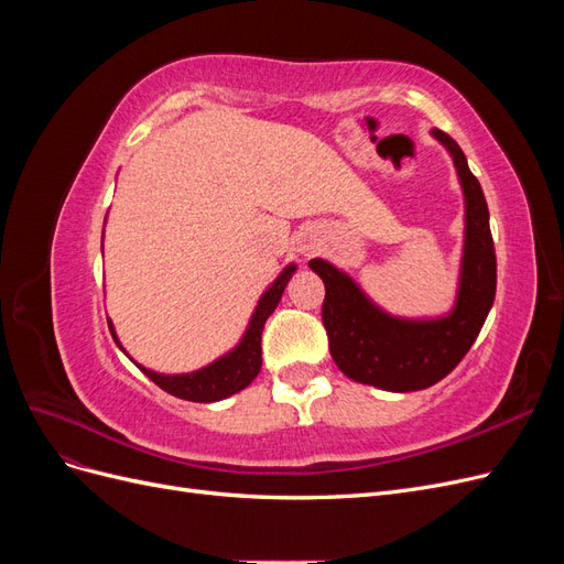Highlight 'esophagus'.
I'll use <instances>...</instances> for the list:
<instances>
[{
  "instance_id": "obj_1",
  "label": "esophagus",
  "mask_w": 564,
  "mask_h": 564,
  "mask_svg": "<svg viewBox=\"0 0 564 564\" xmlns=\"http://www.w3.org/2000/svg\"><path fill=\"white\" fill-rule=\"evenodd\" d=\"M301 251H303V253H305V251H308V249H301Z\"/></svg>"
}]
</instances>
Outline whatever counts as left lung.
I'll list each match as a JSON object with an SVG mask.
<instances>
[{
	"label": "left lung",
	"mask_w": 564,
	"mask_h": 564,
	"mask_svg": "<svg viewBox=\"0 0 564 564\" xmlns=\"http://www.w3.org/2000/svg\"><path fill=\"white\" fill-rule=\"evenodd\" d=\"M433 135L452 152L466 195V247L454 311L421 322L390 317L346 272L322 259L308 263L324 282L322 322L336 367L357 383L392 392L423 390L445 379L475 344L497 294V253L480 181L452 135L440 129Z\"/></svg>",
	"instance_id": "8db88e82"
}]
</instances>
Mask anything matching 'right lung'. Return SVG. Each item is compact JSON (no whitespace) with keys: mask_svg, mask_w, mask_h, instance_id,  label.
I'll return each mask as SVG.
<instances>
[{"mask_svg":"<svg viewBox=\"0 0 564 564\" xmlns=\"http://www.w3.org/2000/svg\"><path fill=\"white\" fill-rule=\"evenodd\" d=\"M296 265H286L282 270V275L272 282V286L261 296L259 305H256V313L249 322V329L245 338L240 340L232 352L226 357H220L214 365L204 367L193 373H181V377H164V373H155L150 369H139L145 373L152 383H158L162 390H166L169 395L181 398V400H191V402H216L235 395V392L245 390L261 371V334H263V324L272 315V311L278 308V303L282 299L284 286L292 278V272ZM110 334L115 338V344L119 346V340L115 336L112 324L108 322ZM122 348V346H119Z\"/></svg>","mask_w":564,"mask_h":564,"instance_id":"1","label":"right lung"}]
</instances>
